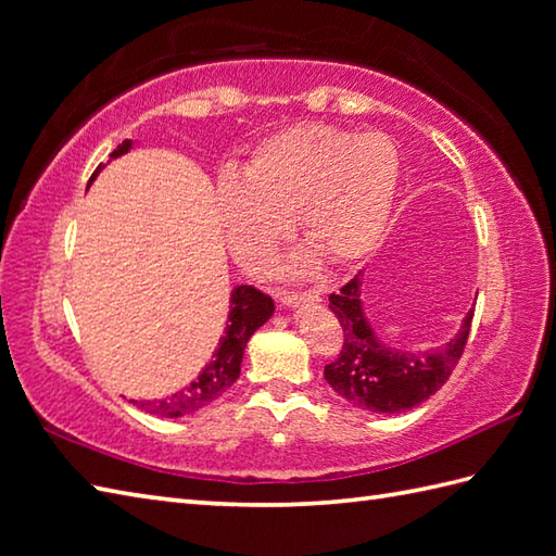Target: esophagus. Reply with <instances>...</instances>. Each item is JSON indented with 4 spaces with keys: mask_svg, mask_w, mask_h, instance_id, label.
<instances>
[{
    "mask_svg": "<svg viewBox=\"0 0 556 556\" xmlns=\"http://www.w3.org/2000/svg\"><path fill=\"white\" fill-rule=\"evenodd\" d=\"M277 299L287 305V307H299L305 303H319V295L317 293H295V291H277L275 293Z\"/></svg>",
    "mask_w": 556,
    "mask_h": 556,
    "instance_id": "1",
    "label": "esophagus"
}]
</instances>
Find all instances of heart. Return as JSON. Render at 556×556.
Returning a JSON list of instances; mask_svg holds the SVG:
<instances>
[{"mask_svg": "<svg viewBox=\"0 0 556 556\" xmlns=\"http://www.w3.org/2000/svg\"><path fill=\"white\" fill-rule=\"evenodd\" d=\"M400 151L381 132L331 125H293L263 139L241 175L217 182V208L231 251L265 265L289 235L329 265L367 257L389 225L400 185Z\"/></svg>", "mask_w": 556, "mask_h": 556, "instance_id": "1", "label": "heart"}]
</instances>
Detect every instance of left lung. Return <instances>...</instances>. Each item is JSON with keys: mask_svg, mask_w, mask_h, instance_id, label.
Listing matches in <instances>:
<instances>
[{"mask_svg": "<svg viewBox=\"0 0 556 556\" xmlns=\"http://www.w3.org/2000/svg\"><path fill=\"white\" fill-rule=\"evenodd\" d=\"M363 273L339 293L329 295V309L343 329L339 357L325 367V379L348 403L374 415H400L441 391L469 339L473 307L462 327L435 351H403L379 339L363 303Z\"/></svg>", "mask_w": 556, "mask_h": 556, "instance_id": "left-lung-1", "label": "left lung"}]
</instances>
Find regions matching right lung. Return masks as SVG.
I'll use <instances>...</instances> for the list:
<instances>
[{"instance_id": "1", "label": "right lung", "mask_w": 556, "mask_h": 556, "mask_svg": "<svg viewBox=\"0 0 556 556\" xmlns=\"http://www.w3.org/2000/svg\"><path fill=\"white\" fill-rule=\"evenodd\" d=\"M132 147L135 141L125 139L123 144L113 149L111 161L125 156ZM103 167L106 165L97 167L92 179H89V185L94 182V177L103 170ZM273 315H275V301L269 299V295L249 287V283L235 287L229 293V315H227L225 333L219 337L217 351L213 353L211 363L201 369L199 377L191 383H187L185 389H179L177 393L167 397L141 400V403L132 400V403L153 417H167V419L193 415V412L208 407L213 400H217L227 389H231V383L239 379L241 359H243V351H247L249 339Z\"/></svg>"}]
</instances>
